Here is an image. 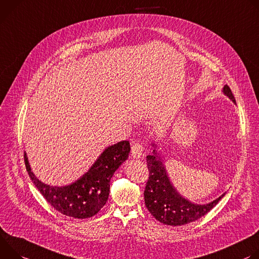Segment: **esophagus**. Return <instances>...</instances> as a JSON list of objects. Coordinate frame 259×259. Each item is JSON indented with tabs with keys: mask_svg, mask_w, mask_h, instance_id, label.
Returning a JSON list of instances; mask_svg holds the SVG:
<instances>
[{
	"mask_svg": "<svg viewBox=\"0 0 259 259\" xmlns=\"http://www.w3.org/2000/svg\"><path fill=\"white\" fill-rule=\"evenodd\" d=\"M144 152V146L141 142H135L132 146V155L134 158H140Z\"/></svg>",
	"mask_w": 259,
	"mask_h": 259,
	"instance_id": "esophagus-1",
	"label": "esophagus"
}]
</instances>
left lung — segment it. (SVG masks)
<instances>
[{
  "label": "left lung",
  "mask_w": 259,
  "mask_h": 259,
  "mask_svg": "<svg viewBox=\"0 0 259 259\" xmlns=\"http://www.w3.org/2000/svg\"><path fill=\"white\" fill-rule=\"evenodd\" d=\"M223 93L236 103L235 97L228 85L223 88ZM149 177L144 190L145 205L156 220L166 225H183L193 222L209 213L224 196L207 205H194L183 198L170 184L164 166L155 150L147 156Z\"/></svg>",
  "instance_id": "obj_1"
}]
</instances>
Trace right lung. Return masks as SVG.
I'll list each match as a JSON object with an SVG mask.
<instances>
[{
  "label": "right lung",
  "mask_w": 259,
  "mask_h": 259,
  "mask_svg": "<svg viewBox=\"0 0 259 259\" xmlns=\"http://www.w3.org/2000/svg\"><path fill=\"white\" fill-rule=\"evenodd\" d=\"M130 151L128 141L108 147L82 178L64 187H53L39 181L31 170L25 152L23 156L28 175L47 202L66 216L84 219L95 216L106 205L110 180L114 171L127 159Z\"/></svg>",
  "instance_id": "add662e5"
}]
</instances>
